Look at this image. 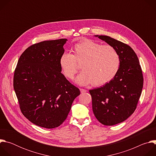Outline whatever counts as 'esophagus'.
Returning <instances> with one entry per match:
<instances>
[{
	"label": "esophagus",
	"instance_id": "34e87169",
	"mask_svg": "<svg viewBox=\"0 0 156 156\" xmlns=\"http://www.w3.org/2000/svg\"><path fill=\"white\" fill-rule=\"evenodd\" d=\"M80 92H81V93H85V92L87 91V90H84V89H82V88H80Z\"/></svg>",
	"mask_w": 156,
	"mask_h": 156
}]
</instances>
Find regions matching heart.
<instances>
[{"instance_id":"heart-1","label":"heart","mask_w":156,"mask_h":156,"mask_svg":"<svg viewBox=\"0 0 156 156\" xmlns=\"http://www.w3.org/2000/svg\"><path fill=\"white\" fill-rule=\"evenodd\" d=\"M72 49L73 55L64 52L60 55L59 65L63 75L73 80L79 69L76 63H82L83 72L76 79L80 85L105 84L115 76L119 70L120 56L112 46L102 45L86 39L75 44Z\"/></svg>"}]
</instances>
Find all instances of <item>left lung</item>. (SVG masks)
Segmentation results:
<instances>
[{
	"instance_id": "8db88e82",
	"label": "left lung",
	"mask_w": 156,
	"mask_h": 156,
	"mask_svg": "<svg viewBox=\"0 0 156 156\" xmlns=\"http://www.w3.org/2000/svg\"><path fill=\"white\" fill-rule=\"evenodd\" d=\"M95 36L113 46L120 56V67L115 76L103 86L90 90L96 118L104 125H114L135 112L143 86L142 70L130 46L107 36Z\"/></svg>"
}]
</instances>
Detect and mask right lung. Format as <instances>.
<instances>
[{
    "mask_svg": "<svg viewBox=\"0 0 156 156\" xmlns=\"http://www.w3.org/2000/svg\"><path fill=\"white\" fill-rule=\"evenodd\" d=\"M66 41L60 39L33 44L21 55L15 70L13 88L21 112L41 127L60 126L80 94L79 89L61 73L59 58Z\"/></svg>",
    "mask_w": 156,
    "mask_h": 156,
    "instance_id": "obj_1",
    "label": "right lung"
}]
</instances>
